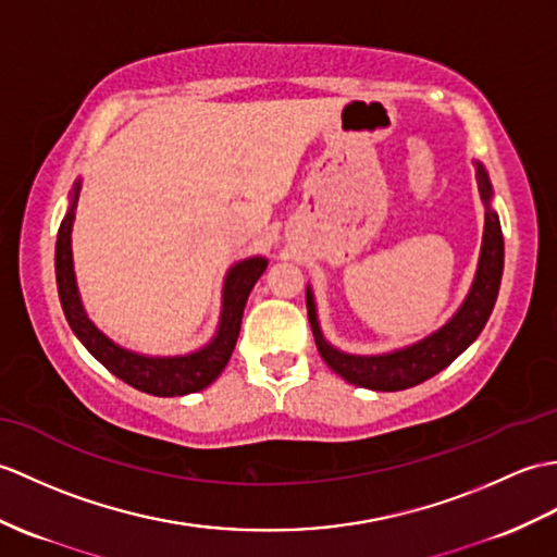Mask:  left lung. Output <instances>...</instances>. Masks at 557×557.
<instances>
[{
  "mask_svg": "<svg viewBox=\"0 0 557 557\" xmlns=\"http://www.w3.org/2000/svg\"><path fill=\"white\" fill-rule=\"evenodd\" d=\"M474 171L476 187H480V197L486 209L482 251L480 261H476L470 292L462 299L456 313L446 320V325H442L432 334H426L424 339L416 344L400 346L386 354H346L325 339L318 320L313 289H310V284L306 287L308 320L310 330H313L318 351L322 360H325V363L348 384L363 386V389L372 392L410 389V386L422 384L424 380L434 377L436 372L448 368L465 348L480 337L491 310H494L500 287L503 232L498 213L494 211V206H491V201H494V187H491L486 168L480 161H474Z\"/></svg>",
  "mask_w": 557,
  "mask_h": 557,
  "instance_id": "8db88e82",
  "label": "left lung"
}]
</instances>
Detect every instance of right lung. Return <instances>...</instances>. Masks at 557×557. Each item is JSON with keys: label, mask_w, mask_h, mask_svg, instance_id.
<instances>
[{"label": "right lung", "mask_w": 557, "mask_h": 557, "mask_svg": "<svg viewBox=\"0 0 557 557\" xmlns=\"http://www.w3.org/2000/svg\"><path fill=\"white\" fill-rule=\"evenodd\" d=\"M81 187L83 180L77 177L71 191L69 211L61 220L54 256L59 299L73 334L103 368L139 392L151 396H185L206 389V386L220 377V372L225 370L232 351H235L244 306H247L253 284L265 273L268 258L251 256L244 258V261H237L235 265H230L223 280V306H220L218 330L209 344H203L197 351L183 356H147L131 351V348L115 344L111 337H107V334L89 320L81 299V292H77L71 232Z\"/></svg>", "instance_id": "obj_1"}]
</instances>
